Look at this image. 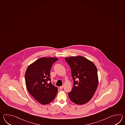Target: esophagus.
<instances>
[{"instance_id": "esophagus-1", "label": "esophagus", "mask_w": 125, "mask_h": 125, "mask_svg": "<svg viewBox=\"0 0 125 125\" xmlns=\"http://www.w3.org/2000/svg\"><path fill=\"white\" fill-rule=\"evenodd\" d=\"M63 87H64V86H61L60 87V88L61 89H63Z\"/></svg>"}]
</instances>
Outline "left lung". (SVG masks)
I'll use <instances>...</instances> for the list:
<instances>
[{"label": "left lung", "mask_w": 125, "mask_h": 125, "mask_svg": "<svg viewBox=\"0 0 125 125\" xmlns=\"http://www.w3.org/2000/svg\"><path fill=\"white\" fill-rule=\"evenodd\" d=\"M65 60L71 68L74 82L72 90L68 93L69 99L77 104H86L98 87L97 68L92 61L82 56L66 57Z\"/></svg>", "instance_id": "left-lung-1"}]
</instances>
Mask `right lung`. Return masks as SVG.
Instances as JSON below:
<instances>
[{
    "label": "right lung",
    "instance_id": "obj_1",
    "mask_svg": "<svg viewBox=\"0 0 125 125\" xmlns=\"http://www.w3.org/2000/svg\"><path fill=\"white\" fill-rule=\"evenodd\" d=\"M58 60L56 57H42L31 64L25 72V85L28 92L43 105L53 101L58 92L57 88L50 82L51 67Z\"/></svg>",
    "mask_w": 125,
    "mask_h": 125
}]
</instances>
